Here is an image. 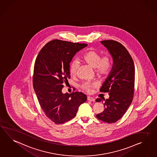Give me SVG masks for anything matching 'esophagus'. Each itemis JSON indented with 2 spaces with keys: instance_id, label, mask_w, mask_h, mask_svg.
Listing matches in <instances>:
<instances>
[{
  "instance_id": "1",
  "label": "esophagus",
  "mask_w": 157,
  "mask_h": 157,
  "mask_svg": "<svg viewBox=\"0 0 157 157\" xmlns=\"http://www.w3.org/2000/svg\"><path fill=\"white\" fill-rule=\"evenodd\" d=\"M87 100L89 101H92V102H94L95 99L94 98H93L92 97L88 96L87 97Z\"/></svg>"
}]
</instances>
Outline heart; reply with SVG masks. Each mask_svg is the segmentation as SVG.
<instances>
[{
	"label": "heart",
	"instance_id": "b5f03b06",
	"mask_svg": "<svg viewBox=\"0 0 157 157\" xmlns=\"http://www.w3.org/2000/svg\"><path fill=\"white\" fill-rule=\"evenodd\" d=\"M82 60L94 68V71L99 76H105L110 72L111 69V59L109 55L101 56L99 52L90 50L85 53L82 57ZM78 64L76 60H72L69 65V72L71 75H75L76 74ZM96 84L92 82H85L81 85V88L87 92H90L92 89L96 87Z\"/></svg>",
	"mask_w": 157,
	"mask_h": 157
}]
</instances>
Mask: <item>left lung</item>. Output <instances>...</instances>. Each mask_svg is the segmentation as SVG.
I'll use <instances>...</instances> for the list:
<instances>
[{
	"label": "left lung",
	"instance_id": "8db88e82",
	"mask_svg": "<svg viewBox=\"0 0 157 157\" xmlns=\"http://www.w3.org/2000/svg\"><path fill=\"white\" fill-rule=\"evenodd\" d=\"M101 43L107 48L112 57L113 64L108 77L100 88V92L109 93V97L97 98L96 102L104 105V111L97 118L112 124L125 114L133 101L134 92L135 68L128 51L117 41L103 40Z\"/></svg>",
	"mask_w": 157,
	"mask_h": 157
}]
</instances>
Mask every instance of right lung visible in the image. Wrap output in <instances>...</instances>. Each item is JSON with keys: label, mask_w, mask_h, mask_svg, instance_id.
Wrapping results in <instances>:
<instances>
[{"label": "right lung", "mask_w": 157, "mask_h": 157, "mask_svg": "<svg viewBox=\"0 0 157 157\" xmlns=\"http://www.w3.org/2000/svg\"><path fill=\"white\" fill-rule=\"evenodd\" d=\"M87 45L56 39L45 45L36 57L33 89L45 116L56 124L74 118L80 105L87 99L83 93H62L63 83L71 78V61Z\"/></svg>", "instance_id": "right-lung-1"}]
</instances>
